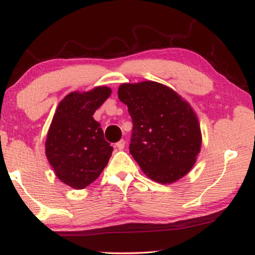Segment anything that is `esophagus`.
Listing matches in <instances>:
<instances>
[{"instance_id": "1", "label": "esophagus", "mask_w": 255, "mask_h": 255, "mask_svg": "<svg viewBox=\"0 0 255 255\" xmlns=\"http://www.w3.org/2000/svg\"><path fill=\"white\" fill-rule=\"evenodd\" d=\"M116 147L118 149H123L125 147V140H123V139H122V140L116 142Z\"/></svg>"}]
</instances>
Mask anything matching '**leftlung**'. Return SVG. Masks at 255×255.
Listing matches in <instances>:
<instances>
[{"instance_id": "8db88e82", "label": "left lung", "mask_w": 255, "mask_h": 255, "mask_svg": "<svg viewBox=\"0 0 255 255\" xmlns=\"http://www.w3.org/2000/svg\"><path fill=\"white\" fill-rule=\"evenodd\" d=\"M118 99L132 118L130 153L149 179L172 183L191 169L201 149L197 117L186 101L158 82L124 83Z\"/></svg>"}]
</instances>
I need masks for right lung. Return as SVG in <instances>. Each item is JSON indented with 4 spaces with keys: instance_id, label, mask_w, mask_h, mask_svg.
<instances>
[{
    "instance_id": "obj_1",
    "label": "right lung",
    "mask_w": 255,
    "mask_h": 255,
    "mask_svg": "<svg viewBox=\"0 0 255 255\" xmlns=\"http://www.w3.org/2000/svg\"><path fill=\"white\" fill-rule=\"evenodd\" d=\"M108 87L68 94L59 103L45 151L55 175L74 189L93 183L109 161L114 147L93 115L110 96Z\"/></svg>"
}]
</instances>
